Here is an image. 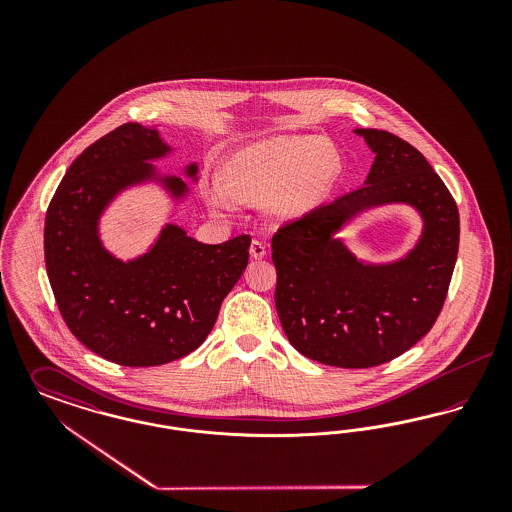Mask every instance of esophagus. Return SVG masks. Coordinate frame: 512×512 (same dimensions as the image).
<instances>
[{"instance_id": "esophagus-1", "label": "esophagus", "mask_w": 512, "mask_h": 512, "mask_svg": "<svg viewBox=\"0 0 512 512\" xmlns=\"http://www.w3.org/2000/svg\"><path fill=\"white\" fill-rule=\"evenodd\" d=\"M249 255H251L253 259H263V257L267 255V245L263 244V242H259V240H253L251 245H249Z\"/></svg>"}]
</instances>
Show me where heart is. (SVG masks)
<instances>
[{"label": "heart", "instance_id": "b5f03b06", "mask_svg": "<svg viewBox=\"0 0 512 512\" xmlns=\"http://www.w3.org/2000/svg\"><path fill=\"white\" fill-rule=\"evenodd\" d=\"M338 172V153L317 138H270L236 153L224 180L211 182L207 201L220 215L249 203L265 205L274 219H297L324 199Z\"/></svg>", "mask_w": 512, "mask_h": 512}]
</instances>
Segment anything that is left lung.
Segmentation results:
<instances>
[{
  "instance_id": "left-lung-1",
  "label": "left lung",
  "mask_w": 512,
  "mask_h": 512,
  "mask_svg": "<svg viewBox=\"0 0 512 512\" xmlns=\"http://www.w3.org/2000/svg\"><path fill=\"white\" fill-rule=\"evenodd\" d=\"M374 153L363 186L284 224L272 238L276 311L293 347L322 365L368 368L422 340L443 307L459 251V209L426 157L384 130L355 128ZM407 204L423 220L399 260L357 258L337 232L357 214Z\"/></svg>"
}]
</instances>
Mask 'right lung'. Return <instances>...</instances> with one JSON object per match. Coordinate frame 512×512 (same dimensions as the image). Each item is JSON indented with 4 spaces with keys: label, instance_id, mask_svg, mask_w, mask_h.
Segmentation results:
<instances>
[{
    "label": "right lung",
    "instance_id": "1",
    "mask_svg": "<svg viewBox=\"0 0 512 512\" xmlns=\"http://www.w3.org/2000/svg\"><path fill=\"white\" fill-rule=\"evenodd\" d=\"M172 149L157 126L126 122L86 147L46 215L49 284L74 338L122 366H159L197 349L249 261L251 238L201 244L165 222L146 251L121 259L101 240V217L126 190L155 184L176 213L190 188L153 163ZM197 163L182 169L197 182Z\"/></svg>",
    "mask_w": 512,
    "mask_h": 512
}]
</instances>
